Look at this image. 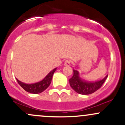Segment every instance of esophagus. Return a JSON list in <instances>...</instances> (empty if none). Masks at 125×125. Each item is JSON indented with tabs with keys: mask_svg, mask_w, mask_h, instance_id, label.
I'll return each mask as SVG.
<instances>
[{
	"mask_svg": "<svg viewBox=\"0 0 125 125\" xmlns=\"http://www.w3.org/2000/svg\"><path fill=\"white\" fill-rule=\"evenodd\" d=\"M71 64V62L69 60H66L64 62V65L65 66H69Z\"/></svg>",
	"mask_w": 125,
	"mask_h": 125,
	"instance_id": "34e87169",
	"label": "esophagus"
}]
</instances>
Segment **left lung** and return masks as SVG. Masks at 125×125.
Segmentation results:
<instances>
[{"instance_id": "1", "label": "left lung", "mask_w": 125, "mask_h": 125, "mask_svg": "<svg viewBox=\"0 0 125 125\" xmlns=\"http://www.w3.org/2000/svg\"><path fill=\"white\" fill-rule=\"evenodd\" d=\"M73 76L69 79V84L76 92L81 94H89L94 93L100 89L108 77L107 75L102 80L90 82L81 79L79 77V73L77 71L73 69Z\"/></svg>"}]
</instances>
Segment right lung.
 Segmentation results:
<instances>
[{
  "label": "right lung",
  "instance_id": "obj_1",
  "mask_svg": "<svg viewBox=\"0 0 125 125\" xmlns=\"http://www.w3.org/2000/svg\"><path fill=\"white\" fill-rule=\"evenodd\" d=\"M56 69L57 68H55L53 70H52V71L50 72L44 79L41 80V81H39V82L36 83L26 84L21 82V81H19L17 79V80L18 83L20 85V86L24 90H26V92H27L34 94H40V93L44 91L50 86V84H51V82H52V75H53Z\"/></svg>",
  "mask_w": 125,
  "mask_h": 125
}]
</instances>
